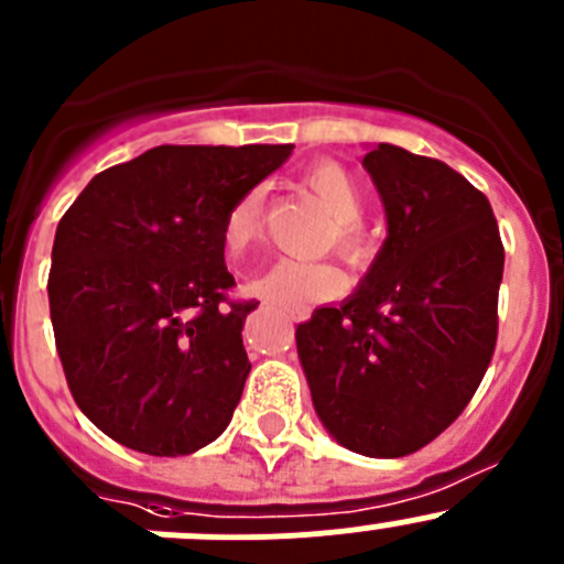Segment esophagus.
<instances>
[{"mask_svg": "<svg viewBox=\"0 0 564 564\" xmlns=\"http://www.w3.org/2000/svg\"><path fill=\"white\" fill-rule=\"evenodd\" d=\"M283 311H286V316L292 322L311 319V308H308V305H289V308H283Z\"/></svg>", "mask_w": 564, "mask_h": 564, "instance_id": "esophagus-1", "label": "esophagus"}]
</instances>
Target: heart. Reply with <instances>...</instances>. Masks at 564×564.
I'll return each instance as SVG.
<instances>
[{"label":"heart","instance_id":"1","mask_svg":"<svg viewBox=\"0 0 564 564\" xmlns=\"http://www.w3.org/2000/svg\"><path fill=\"white\" fill-rule=\"evenodd\" d=\"M303 182L330 212L336 248L349 259H364L366 231L360 226L364 189L358 178L341 162L322 160L308 167ZM261 212H264L261 189H248L228 206L220 228L223 248L228 250V256H242L245 250L253 248L261 234ZM344 283H347L344 272L330 261L278 259L270 270H264L250 283V292L289 308V305H308L336 297L344 292Z\"/></svg>","mask_w":564,"mask_h":564}]
</instances>
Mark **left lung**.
I'll return each mask as SVG.
<instances>
[{"instance_id": "left-lung-1", "label": "left lung", "mask_w": 564, "mask_h": 564, "mask_svg": "<svg viewBox=\"0 0 564 564\" xmlns=\"http://www.w3.org/2000/svg\"><path fill=\"white\" fill-rule=\"evenodd\" d=\"M364 167L386 245L358 292L294 338L327 433L358 455L404 457L449 427L488 371L505 245L490 200L446 162L380 143Z\"/></svg>"}]
</instances>
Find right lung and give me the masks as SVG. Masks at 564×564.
I'll return each mask as SVG.
<instances>
[{
	"label": "right lung",
	"instance_id": "1",
	"mask_svg": "<svg viewBox=\"0 0 564 564\" xmlns=\"http://www.w3.org/2000/svg\"><path fill=\"white\" fill-rule=\"evenodd\" d=\"M294 145H160L93 176L54 234L48 311L70 397L101 433L189 455L231 421L256 300L223 259L228 206Z\"/></svg>",
	"mask_w": 564,
	"mask_h": 564
}]
</instances>
